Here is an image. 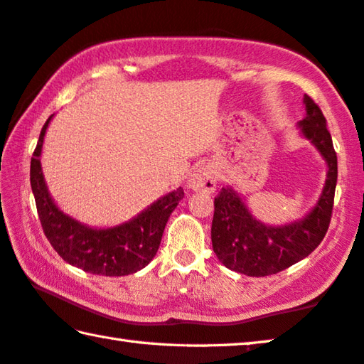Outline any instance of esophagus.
I'll return each instance as SVG.
<instances>
[{"instance_id": "34e87169", "label": "esophagus", "mask_w": 364, "mask_h": 364, "mask_svg": "<svg viewBox=\"0 0 364 364\" xmlns=\"http://www.w3.org/2000/svg\"><path fill=\"white\" fill-rule=\"evenodd\" d=\"M188 186L196 191V193L202 194H211L216 189V175L210 167H197L193 170V173L189 175Z\"/></svg>"}]
</instances>
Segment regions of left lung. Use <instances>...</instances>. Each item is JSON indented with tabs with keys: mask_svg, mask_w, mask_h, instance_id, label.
Masks as SVG:
<instances>
[{
	"mask_svg": "<svg viewBox=\"0 0 364 364\" xmlns=\"http://www.w3.org/2000/svg\"><path fill=\"white\" fill-rule=\"evenodd\" d=\"M304 103L306 116L299 127L326 161L325 188L304 220L277 228L257 221L232 188H223L215 197L211 243L218 259L239 274L266 277L282 272L312 253L328 232L338 183V156L320 107L309 95H304Z\"/></svg>",
	"mask_w": 364,
	"mask_h": 364,
	"instance_id": "obj_1",
	"label": "left lung"
}]
</instances>
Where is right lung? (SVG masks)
<instances>
[{
  "mask_svg": "<svg viewBox=\"0 0 364 364\" xmlns=\"http://www.w3.org/2000/svg\"><path fill=\"white\" fill-rule=\"evenodd\" d=\"M50 119L52 116L43 125L30 165L31 191L44 235L63 261L82 269L84 272L107 277L138 272L153 261L159 250L165 224L178 202L184 197L183 188L161 197L134 220L121 226L108 229L84 226L58 210L46 186L39 156Z\"/></svg>",
  "mask_w": 364,
  "mask_h": 364,
  "instance_id": "right-lung-1",
  "label": "right lung"
}]
</instances>
